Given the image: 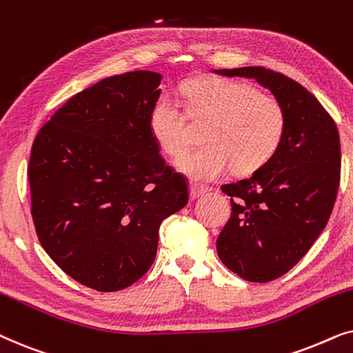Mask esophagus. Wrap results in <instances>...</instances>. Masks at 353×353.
I'll return each mask as SVG.
<instances>
[{
	"label": "esophagus",
	"instance_id": "1",
	"mask_svg": "<svg viewBox=\"0 0 353 353\" xmlns=\"http://www.w3.org/2000/svg\"><path fill=\"white\" fill-rule=\"evenodd\" d=\"M189 189H190V199L195 200V199H199L200 195L206 194V192L210 190V187L203 185V184H199V182H190Z\"/></svg>",
	"mask_w": 353,
	"mask_h": 353
}]
</instances>
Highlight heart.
I'll use <instances>...</instances> for the list:
<instances>
[{
	"label": "heart",
	"mask_w": 353,
	"mask_h": 353,
	"mask_svg": "<svg viewBox=\"0 0 353 353\" xmlns=\"http://www.w3.org/2000/svg\"><path fill=\"white\" fill-rule=\"evenodd\" d=\"M184 110L169 97H159L148 116L150 134L168 157L187 147V116L208 121L201 135L205 147L187 152L176 166L195 181L218 179L234 169L252 174L278 153L285 134L284 106L250 83L223 77L192 81L184 87Z\"/></svg>",
	"instance_id": "1"
}]
</instances>
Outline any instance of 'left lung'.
I'll return each mask as SVG.
<instances>
[{
  "label": "left lung",
  "instance_id": "8db88e82",
  "mask_svg": "<svg viewBox=\"0 0 353 353\" xmlns=\"http://www.w3.org/2000/svg\"><path fill=\"white\" fill-rule=\"evenodd\" d=\"M255 79L285 111L278 153L247 179L221 185L231 196V218L216 241L221 261L242 279L270 283L297 265L326 228L341 182L337 125L299 82L250 65L219 69Z\"/></svg>",
  "mask_w": 353,
  "mask_h": 353
}]
</instances>
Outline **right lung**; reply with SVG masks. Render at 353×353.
<instances>
[{
  "label": "right lung",
  "mask_w": 353,
  "mask_h": 353,
  "mask_svg": "<svg viewBox=\"0 0 353 353\" xmlns=\"http://www.w3.org/2000/svg\"><path fill=\"white\" fill-rule=\"evenodd\" d=\"M161 74L103 79L51 116L32 145L29 184L39 241L65 274L100 292L153 265L159 224L189 201L187 181L150 134Z\"/></svg>",
  "instance_id": "add662e5"
}]
</instances>
